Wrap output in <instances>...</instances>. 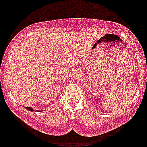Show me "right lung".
<instances>
[{
  "label": "right lung",
  "mask_w": 147,
  "mask_h": 147,
  "mask_svg": "<svg viewBox=\"0 0 147 147\" xmlns=\"http://www.w3.org/2000/svg\"><path fill=\"white\" fill-rule=\"evenodd\" d=\"M26 109H27L28 110H29V111H33V109L32 108V107H25ZM38 112V111H37Z\"/></svg>",
  "instance_id": "obj_1"
}]
</instances>
